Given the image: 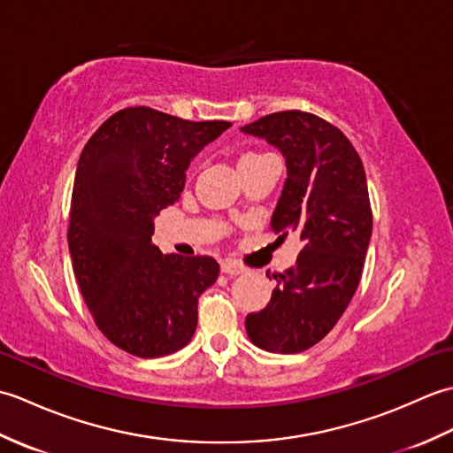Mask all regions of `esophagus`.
Returning a JSON list of instances; mask_svg holds the SVG:
<instances>
[{
	"mask_svg": "<svg viewBox=\"0 0 453 453\" xmlns=\"http://www.w3.org/2000/svg\"><path fill=\"white\" fill-rule=\"evenodd\" d=\"M219 268H221V273L229 274V276H239V274L245 273V268L239 265V263H235V261H224Z\"/></svg>",
	"mask_w": 453,
	"mask_h": 453,
	"instance_id": "esophagus-1",
	"label": "esophagus"
}]
</instances>
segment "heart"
<instances>
[{"instance_id": "1", "label": "heart", "mask_w": 453, "mask_h": 453, "mask_svg": "<svg viewBox=\"0 0 453 453\" xmlns=\"http://www.w3.org/2000/svg\"><path fill=\"white\" fill-rule=\"evenodd\" d=\"M258 157H265V156H263V153L247 151V153H243L242 157H239V165H243V163H249V161H255V159H258Z\"/></svg>"}]
</instances>
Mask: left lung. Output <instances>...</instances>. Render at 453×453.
Returning <instances> with one entry per match:
<instances>
[{
  "label": "left lung",
  "mask_w": 453,
  "mask_h": 453,
  "mask_svg": "<svg viewBox=\"0 0 453 453\" xmlns=\"http://www.w3.org/2000/svg\"><path fill=\"white\" fill-rule=\"evenodd\" d=\"M286 159L288 179L271 227L282 239L300 234L303 249L265 310L245 329L258 349L294 354L325 339L360 284L372 237L368 182L350 140L311 112H273L242 128Z\"/></svg>",
  "instance_id": "obj_1"
}]
</instances>
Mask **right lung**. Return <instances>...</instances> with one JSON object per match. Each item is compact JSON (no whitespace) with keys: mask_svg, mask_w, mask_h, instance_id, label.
<instances>
[{"mask_svg":"<svg viewBox=\"0 0 453 453\" xmlns=\"http://www.w3.org/2000/svg\"><path fill=\"white\" fill-rule=\"evenodd\" d=\"M229 127L130 107L85 143L67 245L95 323L124 352L159 358L196 331L198 297L218 280L219 265L211 257L163 255L151 243L153 219L179 200L196 153Z\"/></svg>","mask_w":453,"mask_h":453,"instance_id":"right-lung-1","label":"right lung"}]
</instances>
